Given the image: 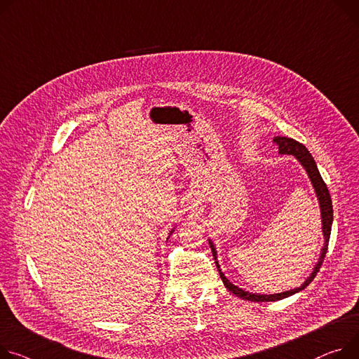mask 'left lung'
<instances>
[{
  "mask_svg": "<svg viewBox=\"0 0 359 359\" xmlns=\"http://www.w3.org/2000/svg\"><path fill=\"white\" fill-rule=\"evenodd\" d=\"M274 142L279 145V154L280 155H292L294 156L303 168H305L311 182H312V187L315 189V194L318 197V201H319V208H320V218H322V233H323V237H325V243H323V247L320 250V256L312 270V273L308 276L306 280L303 282L299 287L296 289H292V290H286V292H282V293H274V294H260V293H252V292H247L236 285H233L226 276L224 273L222 271V269H219V264H218V260H217V250H215V245L212 243L211 238H208V243H210V247L212 250V256H214V260H215V264H217V269H218V273H219V278H222L224 286L231 292L234 293L237 297L240 299H244V300H252V302H274V300H282L285 297H289L294 293H299L302 292L303 289H305L306 286H309V283L315 279L316 273L319 271L322 263H323V259H325V255H326V250H327V243H329V237H330V230H332V222H334V210H332V200H330V196H329V191H327V187L326 184L323 182L320 174H319V170H318V165L313 159V156L311 155V152L308 151V148L305 145L299 144L297 141L292 140V137H286V136H274Z\"/></svg>",
  "mask_w": 359,
  "mask_h": 359,
  "instance_id": "1",
  "label": "left lung"
}]
</instances>
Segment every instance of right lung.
<instances>
[{"label": "right lung", "instance_id": "add662e5", "mask_svg": "<svg viewBox=\"0 0 359 359\" xmlns=\"http://www.w3.org/2000/svg\"><path fill=\"white\" fill-rule=\"evenodd\" d=\"M172 233H174V229H172V230H171V231H170V236H171V234H172ZM170 236H168V238H170Z\"/></svg>", "mask_w": 359, "mask_h": 359}]
</instances>
